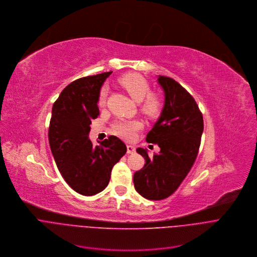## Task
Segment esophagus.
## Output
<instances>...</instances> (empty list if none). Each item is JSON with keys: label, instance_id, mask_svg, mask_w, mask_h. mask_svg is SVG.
Segmentation results:
<instances>
[{"label": "esophagus", "instance_id": "esophagus-1", "mask_svg": "<svg viewBox=\"0 0 257 257\" xmlns=\"http://www.w3.org/2000/svg\"><path fill=\"white\" fill-rule=\"evenodd\" d=\"M136 152V148L134 146H127V154H134Z\"/></svg>", "mask_w": 257, "mask_h": 257}]
</instances>
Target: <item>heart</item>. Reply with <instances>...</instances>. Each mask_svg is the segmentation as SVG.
Masks as SVG:
<instances>
[{
  "instance_id": "obj_1",
  "label": "heart",
  "mask_w": 257,
  "mask_h": 257,
  "mask_svg": "<svg viewBox=\"0 0 257 257\" xmlns=\"http://www.w3.org/2000/svg\"><path fill=\"white\" fill-rule=\"evenodd\" d=\"M118 83L135 101L140 102V109L147 117L156 119L161 115L164 109V100L160 94L151 92L149 82L142 75L137 73L125 74L118 78ZM106 96V88H102L98 95V104L100 106L105 105ZM141 126L142 124L138 120L119 119L112 124L111 131L116 136L130 141L134 139L136 132Z\"/></svg>"
}]
</instances>
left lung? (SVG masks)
<instances>
[{"instance_id":"left-lung-1","label":"left lung","mask_w":257,"mask_h":257,"mask_svg":"<svg viewBox=\"0 0 257 257\" xmlns=\"http://www.w3.org/2000/svg\"><path fill=\"white\" fill-rule=\"evenodd\" d=\"M158 82L165 92V106L146 140L161 150L149 157L138 148L146 164L134 174L136 190L153 200L164 199L179 187L197 157L203 131L202 113L187 90L169 77L159 76Z\"/></svg>"}]
</instances>
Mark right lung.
Here are the masks:
<instances>
[{"instance_id": "1", "label": "right lung", "mask_w": 257, "mask_h": 257, "mask_svg": "<svg viewBox=\"0 0 257 257\" xmlns=\"http://www.w3.org/2000/svg\"><path fill=\"white\" fill-rule=\"evenodd\" d=\"M112 72L87 76L69 84L53 106L48 141L65 181L82 195H94L109 182L112 167L126 153V146L110 136L94 147L88 140L91 120L97 118L98 95Z\"/></svg>"}]
</instances>
